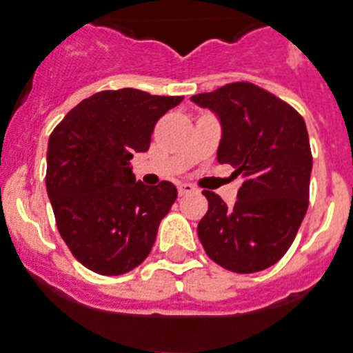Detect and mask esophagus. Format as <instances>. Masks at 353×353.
Segmentation results:
<instances>
[{"mask_svg":"<svg viewBox=\"0 0 353 353\" xmlns=\"http://www.w3.org/2000/svg\"><path fill=\"white\" fill-rule=\"evenodd\" d=\"M177 192H179V195H188L192 192H195V188L192 185H188V183H181V185H177Z\"/></svg>","mask_w":353,"mask_h":353,"instance_id":"obj_1","label":"esophagus"}]
</instances>
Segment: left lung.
Listing matches in <instances>:
<instances>
[{
  "label": "left lung",
  "mask_w": 353,
  "mask_h": 353,
  "mask_svg": "<svg viewBox=\"0 0 353 353\" xmlns=\"http://www.w3.org/2000/svg\"><path fill=\"white\" fill-rule=\"evenodd\" d=\"M190 100L215 112L222 131L217 161L244 177L233 206L203 192L208 212L197 226L201 244L228 271H263L291 248L309 206L312 154L303 118L250 82Z\"/></svg>",
  "instance_id": "8db88e82"
}]
</instances>
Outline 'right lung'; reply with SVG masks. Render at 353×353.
<instances>
[{
    "instance_id": "obj_1",
    "label": "right lung",
    "mask_w": 353,
    "mask_h": 353,
    "mask_svg": "<svg viewBox=\"0 0 353 353\" xmlns=\"http://www.w3.org/2000/svg\"><path fill=\"white\" fill-rule=\"evenodd\" d=\"M181 100L131 88L100 91L53 129L46 190L62 241L91 271L117 276L149 256L177 190L168 181H136L131 159L149 150L156 121Z\"/></svg>"
}]
</instances>
